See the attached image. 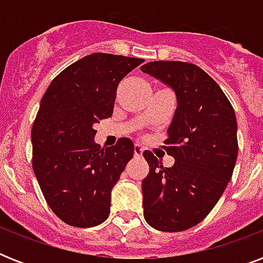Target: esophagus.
<instances>
[{"label": "esophagus", "instance_id": "34e87169", "mask_svg": "<svg viewBox=\"0 0 263 263\" xmlns=\"http://www.w3.org/2000/svg\"><path fill=\"white\" fill-rule=\"evenodd\" d=\"M134 154H135V157L142 156V154H143V147H142L140 144H135V146H134Z\"/></svg>", "mask_w": 263, "mask_h": 263}]
</instances>
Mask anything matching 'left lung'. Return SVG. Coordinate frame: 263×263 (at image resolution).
<instances>
[{
	"label": "left lung",
	"mask_w": 263,
	"mask_h": 263,
	"mask_svg": "<svg viewBox=\"0 0 263 263\" xmlns=\"http://www.w3.org/2000/svg\"><path fill=\"white\" fill-rule=\"evenodd\" d=\"M140 69L171 86L177 98L162 146L175 158L173 166L143 152L150 169L142 181L143 216L157 231L180 232L212 212L232 177L236 116L224 91L195 64L153 61Z\"/></svg>",
	"instance_id": "8db88e82"
}]
</instances>
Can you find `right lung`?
I'll use <instances>...</instances> for the list:
<instances>
[{
    "label": "right lung",
    "instance_id": "1",
    "mask_svg": "<svg viewBox=\"0 0 263 263\" xmlns=\"http://www.w3.org/2000/svg\"><path fill=\"white\" fill-rule=\"evenodd\" d=\"M144 60L92 53L60 72L32 124V169L49 208L65 224L90 228L110 213L111 188L134 156L120 138L101 148L95 123L113 115L117 86Z\"/></svg>",
    "mask_w": 263,
    "mask_h": 263
}]
</instances>
